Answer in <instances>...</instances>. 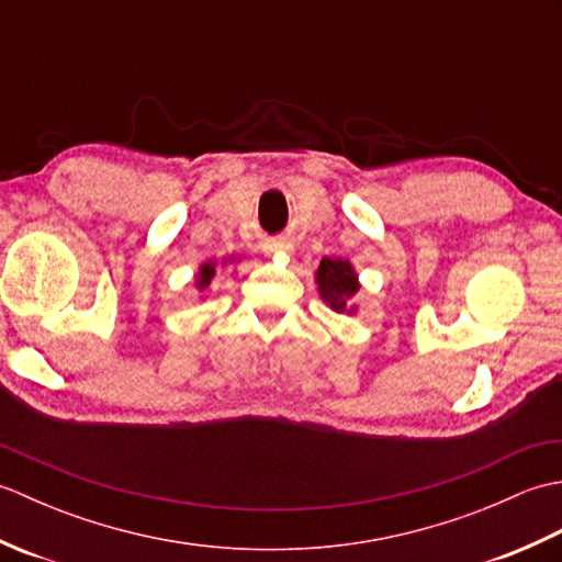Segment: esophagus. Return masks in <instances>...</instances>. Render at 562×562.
<instances>
[{
    "label": "esophagus",
    "mask_w": 562,
    "mask_h": 562,
    "mask_svg": "<svg viewBox=\"0 0 562 562\" xmlns=\"http://www.w3.org/2000/svg\"><path fill=\"white\" fill-rule=\"evenodd\" d=\"M262 250H266L268 256H290L294 250V244L290 238H272V241L262 246Z\"/></svg>",
    "instance_id": "esophagus-1"
}]
</instances>
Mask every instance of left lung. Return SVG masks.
I'll use <instances>...</instances> for the list:
<instances>
[{
	"instance_id": "8db88e82",
	"label": "left lung",
	"mask_w": 562,
	"mask_h": 562,
	"mask_svg": "<svg viewBox=\"0 0 562 562\" xmlns=\"http://www.w3.org/2000/svg\"><path fill=\"white\" fill-rule=\"evenodd\" d=\"M318 296L326 306L338 314H357L355 296L360 292V274L352 268L350 258L324 256L314 272Z\"/></svg>"
}]
</instances>
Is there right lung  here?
<instances>
[{
    "label": "right lung",
    "instance_id": "right-lung-1",
    "mask_svg": "<svg viewBox=\"0 0 562 562\" xmlns=\"http://www.w3.org/2000/svg\"><path fill=\"white\" fill-rule=\"evenodd\" d=\"M234 260H238V258H234V256H229V258H222V260H217V258H207V260L202 262V266L195 270V290H198V294L202 296V300H205V292L210 290L212 280L217 278V272H220L222 268H226V266H232Z\"/></svg>",
    "mask_w": 562,
    "mask_h": 562
}]
</instances>
